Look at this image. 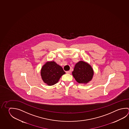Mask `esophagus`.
<instances>
[{
	"instance_id": "1",
	"label": "esophagus",
	"mask_w": 129,
	"mask_h": 129,
	"mask_svg": "<svg viewBox=\"0 0 129 129\" xmlns=\"http://www.w3.org/2000/svg\"><path fill=\"white\" fill-rule=\"evenodd\" d=\"M66 73H67V74H70L71 73V71L70 70L67 71H66Z\"/></svg>"
}]
</instances>
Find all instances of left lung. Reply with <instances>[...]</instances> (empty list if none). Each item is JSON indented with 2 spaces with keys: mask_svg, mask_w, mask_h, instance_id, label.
I'll return each instance as SVG.
<instances>
[{
  "mask_svg": "<svg viewBox=\"0 0 129 129\" xmlns=\"http://www.w3.org/2000/svg\"><path fill=\"white\" fill-rule=\"evenodd\" d=\"M72 75L77 82L80 84H85L91 80L94 71L89 64L80 61L75 64Z\"/></svg>",
  "mask_w": 129,
  "mask_h": 129,
  "instance_id": "left-lung-1",
  "label": "left lung"
}]
</instances>
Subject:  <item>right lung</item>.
I'll return each instance as SVG.
<instances>
[{
    "label": "right lung",
    "mask_w": 129,
    "mask_h": 129,
    "mask_svg": "<svg viewBox=\"0 0 129 129\" xmlns=\"http://www.w3.org/2000/svg\"><path fill=\"white\" fill-rule=\"evenodd\" d=\"M66 72L62 67L54 61L48 62L41 70L43 80L48 85H53L58 82L61 76Z\"/></svg>",
    "instance_id": "obj_1"
}]
</instances>
